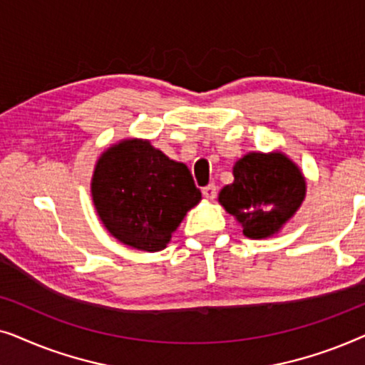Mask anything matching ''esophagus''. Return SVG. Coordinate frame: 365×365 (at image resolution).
<instances>
[{"label": "esophagus", "mask_w": 365, "mask_h": 365, "mask_svg": "<svg viewBox=\"0 0 365 365\" xmlns=\"http://www.w3.org/2000/svg\"><path fill=\"white\" fill-rule=\"evenodd\" d=\"M202 194H204V197L206 199H212L216 197V194H217V187L214 186V184H209V186H206V187H202Z\"/></svg>", "instance_id": "1"}]
</instances>
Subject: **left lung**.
<instances>
[{"mask_svg":"<svg viewBox=\"0 0 365 365\" xmlns=\"http://www.w3.org/2000/svg\"><path fill=\"white\" fill-rule=\"evenodd\" d=\"M232 176L234 181L219 191L217 201L249 239L276 236L306 199V178L282 151L244 154L234 163Z\"/></svg>","mask_w":365,"mask_h":365,"instance_id":"8db88e82","label":"left lung"}]
</instances>
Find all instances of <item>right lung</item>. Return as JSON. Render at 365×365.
Wrapping results in <instances>:
<instances>
[{"label": "right lung", "instance_id": "1", "mask_svg": "<svg viewBox=\"0 0 365 365\" xmlns=\"http://www.w3.org/2000/svg\"><path fill=\"white\" fill-rule=\"evenodd\" d=\"M91 197L98 217L124 246L163 251L201 191L186 164L169 159L149 139L128 138L94 164Z\"/></svg>", "mask_w": 365, "mask_h": 365}]
</instances>
